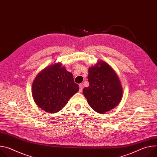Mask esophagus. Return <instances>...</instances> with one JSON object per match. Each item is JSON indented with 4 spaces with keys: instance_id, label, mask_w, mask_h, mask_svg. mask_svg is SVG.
<instances>
[{
    "instance_id": "esophagus-1",
    "label": "esophagus",
    "mask_w": 157,
    "mask_h": 157,
    "mask_svg": "<svg viewBox=\"0 0 157 157\" xmlns=\"http://www.w3.org/2000/svg\"><path fill=\"white\" fill-rule=\"evenodd\" d=\"M79 92H82V84H80L79 85Z\"/></svg>"
}]
</instances>
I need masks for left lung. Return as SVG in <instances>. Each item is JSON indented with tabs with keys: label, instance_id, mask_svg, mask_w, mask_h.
<instances>
[{
	"label": "left lung",
	"instance_id": "1",
	"mask_svg": "<svg viewBox=\"0 0 157 157\" xmlns=\"http://www.w3.org/2000/svg\"><path fill=\"white\" fill-rule=\"evenodd\" d=\"M89 86L83 89L88 104L96 112L104 114L121 102L123 90L113 69L104 61H98L88 70Z\"/></svg>",
	"mask_w": 157,
	"mask_h": 157
}]
</instances>
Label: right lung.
I'll use <instances>...</instances> for the list:
<instances>
[{
  "mask_svg": "<svg viewBox=\"0 0 157 157\" xmlns=\"http://www.w3.org/2000/svg\"><path fill=\"white\" fill-rule=\"evenodd\" d=\"M61 63L51 64L41 70L32 84V96L44 111L56 113L61 110L79 89L71 73Z\"/></svg>",
  "mask_w": 157,
  "mask_h": 157,
  "instance_id": "right-lung-1",
  "label": "right lung"
}]
</instances>
